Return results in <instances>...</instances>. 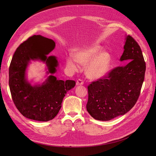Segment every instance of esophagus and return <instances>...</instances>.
<instances>
[{"mask_svg":"<svg viewBox=\"0 0 156 156\" xmlns=\"http://www.w3.org/2000/svg\"><path fill=\"white\" fill-rule=\"evenodd\" d=\"M83 83H84L83 81L81 79H78L76 81V85H83Z\"/></svg>","mask_w":156,"mask_h":156,"instance_id":"34e87169","label":"esophagus"}]
</instances>
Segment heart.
I'll return each instance as SVG.
<instances>
[{"instance_id": "heart-1", "label": "heart", "mask_w": 156, "mask_h": 156, "mask_svg": "<svg viewBox=\"0 0 156 156\" xmlns=\"http://www.w3.org/2000/svg\"><path fill=\"white\" fill-rule=\"evenodd\" d=\"M101 47L94 44L81 48L75 54V57L69 56L66 60L68 68L75 71L78 69V63L85 65V75L88 78L98 80L108 72L111 58L109 53L101 51Z\"/></svg>"}]
</instances>
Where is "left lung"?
Returning <instances> with one entry per match:
<instances>
[{"label": "left lung", "mask_w": 156, "mask_h": 156, "mask_svg": "<svg viewBox=\"0 0 156 156\" xmlns=\"http://www.w3.org/2000/svg\"><path fill=\"white\" fill-rule=\"evenodd\" d=\"M120 61L125 66L116 67L107 76L88 86L87 110L97 120L109 121L124 115L136 104L140 94L145 73L141 48L128 35Z\"/></svg>", "instance_id": "obj_1"}]
</instances>
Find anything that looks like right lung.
Returning a JSON list of instances; mask_svg holds the SVG:
<instances>
[{
    "label": "right lung",
    "mask_w": 156,
    "mask_h": 156,
    "mask_svg": "<svg viewBox=\"0 0 156 156\" xmlns=\"http://www.w3.org/2000/svg\"><path fill=\"white\" fill-rule=\"evenodd\" d=\"M51 39L34 35L15 51L9 69V85L12 101L23 116L28 119L48 121L58 114L67 92L75 86L73 80H57L53 76L59 63L55 56L47 55L55 48ZM31 60H40L47 65L51 76L42 84L32 86L26 78Z\"/></svg>",
    "instance_id": "obj_1"
}]
</instances>
